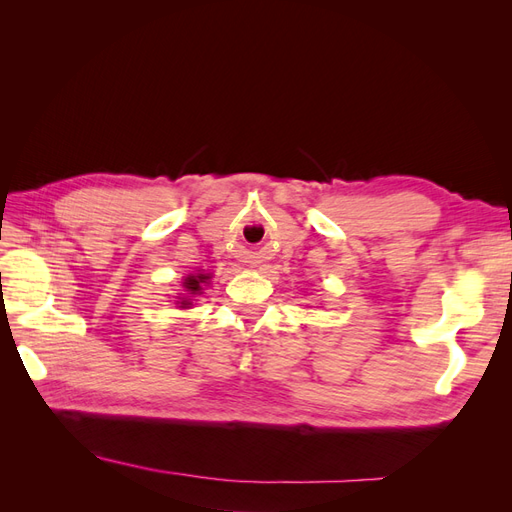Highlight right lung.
Segmentation results:
<instances>
[{"mask_svg":"<svg viewBox=\"0 0 512 512\" xmlns=\"http://www.w3.org/2000/svg\"><path fill=\"white\" fill-rule=\"evenodd\" d=\"M209 280V275H205V273H198V275H188L185 277V282H183V286H185V290H188V294H198L200 290H203V284ZM190 305V301L188 299H183L181 301V307H188Z\"/></svg>","mask_w":512,"mask_h":512,"instance_id":"1","label":"right lung"}]
</instances>
